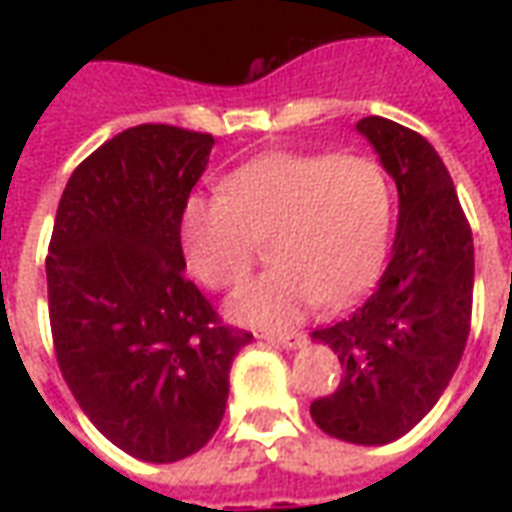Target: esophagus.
Returning <instances> with one entry per match:
<instances>
[{"label": "esophagus", "mask_w": 512, "mask_h": 512, "mask_svg": "<svg viewBox=\"0 0 512 512\" xmlns=\"http://www.w3.org/2000/svg\"><path fill=\"white\" fill-rule=\"evenodd\" d=\"M257 340H268V343L285 345V348H296V345L304 343V334L301 332H274V329H266V326H257L252 329Z\"/></svg>", "instance_id": "1"}]
</instances>
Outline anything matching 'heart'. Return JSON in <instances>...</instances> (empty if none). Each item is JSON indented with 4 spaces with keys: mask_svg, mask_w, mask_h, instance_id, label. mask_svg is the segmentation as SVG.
Segmentation results:
<instances>
[{
    "mask_svg": "<svg viewBox=\"0 0 512 512\" xmlns=\"http://www.w3.org/2000/svg\"><path fill=\"white\" fill-rule=\"evenodd\" d=\"M191 197L180 238L189 268L211 290H233L271 241L277 266L241 288L230 312L246 323H288L315 307L359 299L384 263L392 191L378 161L359 153H268Z\"/></svg>",
    "mask_w": 512,
    "mask_h": 512,
    "instance_id": "heart-1",
    "label": "heart"
}]
</instances>
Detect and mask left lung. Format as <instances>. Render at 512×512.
<instances>
[{"instance_id":"1","label":"left lung","mask_w":512,"mask_h":512,"mask_svg":"<svg viewBox=\"0 0 512 512\" xmlns=\"http://www.w3.org/2000/svg\"><path fill=\"white\" fill-rule=\"evenodd\" d=\"M356 128L373 142L400 194L395 246L370 299L315 329L343 378L312 400L315 425L351 444L400 439L436 406L472 329L474 241L458 191L428 139L386 117Z\"/></svg>"}]
</instances>
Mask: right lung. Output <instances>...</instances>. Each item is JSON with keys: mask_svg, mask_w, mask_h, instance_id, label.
I'll return each mask as SVG.
<instances>
[{"mask_svg": "<svg viewBox=\"0 0 512 512\" xmlns=\"http://www.w3.org/2000/svg\"><path fill=\"white\" fill-rule=\"evenodd\" d=\"M211 134L145 123L73 169L46 279L57 365L115 447L172 463L205 447L252 332L230 326L183 268L180 222Z\"/></svg>", "mask_w": 512, "mask_h": 512, "instance_id": "right-lung-1", "label": "right lung"}]
</instances>
